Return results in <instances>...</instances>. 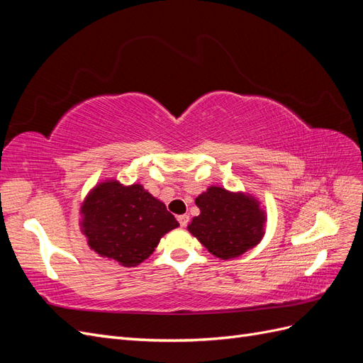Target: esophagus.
<instances>
[{"mask_svg": "<svg viewBox=\"0 0 363 363\" xmlns=\"http://www.w3.org/2000/svg\"><path fill=\"white\" fill-rule=\"evenodd\" d=\"M177 219H179V223H180V227H186V225H188V223H189V216L188 215H180V216H177Z\"/></svg>", "mask_w": 363, "mask_h": 363, "instance_id": "34e87169", "label": "esophagus"}]
</instances>
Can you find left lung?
Wrapping results in <instances>:
<instances>
[{
  "label": "left lung",
  "instance_id": "8db88e82",
  "mask_svg": "<svg viewBox=\"0 0 363 363\" xmlns=\"http://www.w3.org/2000/svg\"><path fill=\"white\" fill-rule=\"evenodd\" d=\"M201 213L188 225L189 232L219 259H233L259 244L263 213L256 200L212 186L195 200Z\"/></svg>",
  "mask_w": 363,
  "mask_h": 363
}]
</instances>
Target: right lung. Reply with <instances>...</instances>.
<instances>
[{"mask_svg": "<svg viewBox=\"0 0 363 363\" xmlns=\"http://www.w3.org/2000/svg\"><path fill=\"white\" fill-rule=\"evenodd\" d=\"M83 232L98 255L123 267H136L157 247L160 238L179 227L167 206L140 184H98L82 206Z\"/></svg>", "mask_w": 363, "mask_h": 363, "instance_id": "add662e5", "label": "right lung"}]
</instances>
